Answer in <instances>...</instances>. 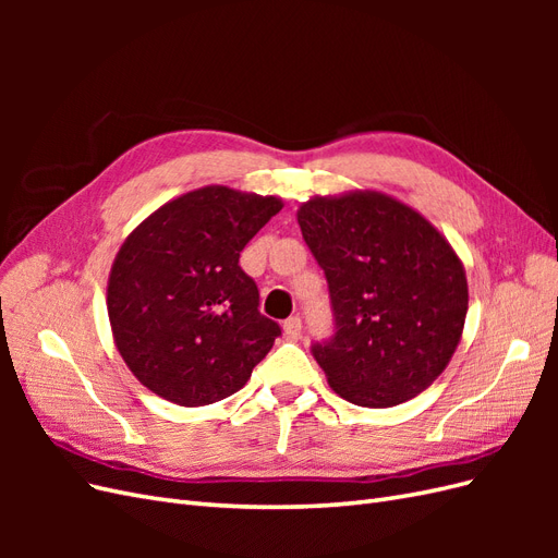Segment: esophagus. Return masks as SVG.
Segmentation results:
<instances>
[{
	"instance_id": "34e87169",
	"label": "esophagus",
	"mask_w": 558,
	"mask_h": 558,
	"mask_svg": "<svg viewBox=\"0 0 558 558\" xmlns=\"http://www.w3.org/2000/svg\"><path fill=\"white\" fill-rule=\"evenodd\" d=\"M300 332H302V320H300V316H291V318L283 320V335H286V340L298 342V340H300Z\"/></svg>"
}]
</instances>
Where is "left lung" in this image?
Listing matches in <instances>:
<instances>
[{
	"instance_id": "1",
	"label": "left lung",
	"mask_w": 558,
	"mask_h": 558,
	"mask_svg": "<svg viewBox=\"0 0 558 558\" xmlns=\"http://www.w3.org/2000/svg\"><path fill=\"white\" fill-rule=\"evenodd\" d=\"M298 223L328 279L335 335L312 353L332 391L361 408L426 391L468 314L465 269L445 234L379 191L316 195Z\"/></svg>"
}]
</instances>
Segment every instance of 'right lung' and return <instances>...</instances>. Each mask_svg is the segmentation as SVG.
I'll use <instances>...</instances> for the list:
<instances>
[{"mask_svg": "<svg viewBox=\"0 0 558 558\" xmlns=\"http://www.w3.org/2000/svg\"><path fill=\"white\" fill-rule=\"evenodd\" d=\"M283 202L205 185L156 209L118 248L107 286L113 342L148 391L181 408L248 381L279 324L258 312L240 253Z\"/></svg>", "mask_w": 558, "mask_h": 558, "instance_id": "right-lung-1", "label": "right lung"}]
</instances>
